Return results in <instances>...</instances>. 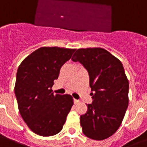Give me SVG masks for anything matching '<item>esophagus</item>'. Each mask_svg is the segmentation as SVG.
<instances>
[{"label": "esophagus", "instance_id": "1", "mask_svg": "<svg viewBox=\"0 0 147 147\" xmlns=\"http://www.w3.org/2000/svg\"><path fill=\"white\" fill-rule=\"evenodd\" d=\"M80 102V101H79V100H77V99H75V98H74V103H75V104H78V103Z\"/></svg>", "mask_w": 147, "mask_h": 147}]
</instances>
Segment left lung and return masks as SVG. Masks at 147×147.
Segmentation results:
<instances>
[{"label": "left lung", "mask_w": 147, "mask_h": 147, "mask_svg": "<svg viewBox=\"0 0 147 147\" xmlns=\"http://www.w3.org/2000/svg\"><path fill=\"white\" fill-rule=\"evenodd\" d=\"M71 60L79 62L89 74L92 104L80 116L83 134L103 140L120 127L128 107L129 82L121 62L102 48L78 49Z\"/></svg>", "instance_id": "obj_1"}]
</instances>
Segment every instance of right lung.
Here are the masks:
<instances>
[{"label": "right lung", "mask_w": 147, "mask_h": 147, "mask_svg": "<svg viewBox=\"0 0 147 147\" xmlns=\"http://www.w3.org/2000/svg\"><path fill=\"white\" fill-rule=\"evenodd\" d=\"M76 49L43 47L24 59L18 67L14 92L18 109L36 134L50 137L62 130L73 105L70 94H54L52 87L60 69Z\"/></svg>", "instance_id": "1"}]
</instances>
